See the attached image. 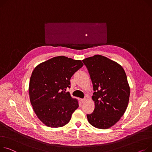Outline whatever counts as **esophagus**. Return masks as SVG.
Wrapping results in <instances>:
<instances>
[{
	"mask_svg": "<svg viewBox=\"0 0 152 152\" xmlns=\"http://www.w3.org/2000/svg\"><path fill=\"white\" fill-rule=\"evenodd\" d=\"M80 102H81V103H84V102H86V99H85V98H84V99H80Z\"/></svg>",
	"mask_w": 152,
	"mask_h": 152,
	"instance_id": "1",
	"label": "esophagus"
}]
</instances>
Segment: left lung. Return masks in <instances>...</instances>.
Masks as SVG:
<instances>
[{"instance_id": "left-lung-1", "label": "left lung", "mask_w": 152, "mask_h": 152, "mask_svg": "<svg viewBox=\"0 0 152 152\" xmlns=\"http://www.w3.org/2000/svg\"><path fill=\"white\" fill-rule=\"evenodd\" d=\"M94 87L95 109L87 114L88 122L99 129L115 125L128 104L130 88L122 66L108 58L95 55L83 60Z\"/></svg>"}]
</instances>
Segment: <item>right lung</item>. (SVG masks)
Here are the masks:
<instances>
[{"instance_id": "right-lung-1", "label": "right lung", "mask_w": 152, "mask_h": 152, "mask_svg": "<svg viewBox=\"0 0 152 152\" xmlns=\"http://www.w3.org/2000/svg\"><path fill=\"white\" fill-rule=\"evenodd\" d=\"M83 66L81 60L65 56L50 58L37 66L30 79V101L38 118L49 127L66 125L79 107L66 92L70 79Z\"/></svg>"}]
</instances>
